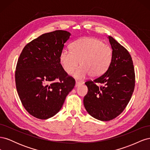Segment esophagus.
<instances>
[{
    "label": "esophagus",
    "instance_id": "1",
    "mask_svg": "<svg viewBox=\"0 0 150 150\" xmlns=\"http://www.w3.org/2000/svg\"><path fill=\"white\" fill-rule=\"evenodd\" d=\"M82 84H83V83H82V82H79V81H76V85H75V86H76V87H77V86H79L81 85Z\"/></svg>",
    "mask_w": 150,
    "mask_h": 150
}]
</instances>
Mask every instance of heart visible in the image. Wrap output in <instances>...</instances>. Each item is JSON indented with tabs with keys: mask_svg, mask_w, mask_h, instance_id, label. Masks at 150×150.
I'll return each instance as SVG.
<instances>
[{
	"mask_svg": "<svg viewBox=\"0 0 150 150\" xmlns=\"http://www.w3.org/2000/svg\"><path fill=\"white\" fill-rule=\"evenodd\" d=\"M112 59L111 47L92 38L75 40L71 44V51L64 49L59 55V61L67 74H71L80 64L81 66L74 74L79 79L89 74L93 78L101 76L108 70Z\"/></svg>",
	"mask_w": 150,
	"mask_h": 150,
	"instance_id": "1",
	"label": "heart"
}]
</instances>
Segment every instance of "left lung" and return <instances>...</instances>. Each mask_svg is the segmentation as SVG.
Wrapping results in <instances>:
<instances>
[{
    "mask_svg": "<svg viewBox=\"0 0 150 150\" xmlns=\"http://www.w3.org/2000/svg\"><path fill=\"white\" fill-rule=\"evenodd\" d=\"M108 39L112 49L111 65L105 73L85 83L88 91L83 100L89 114L103 121L115 119L124 111L135 86L133 62L128 50L111 36Z\"/></svg>",
    "mask_w": 150,
    "mask_h": 150,
    "instance_id": "obj_1",
    "label": "left lung"
}]
</instances>
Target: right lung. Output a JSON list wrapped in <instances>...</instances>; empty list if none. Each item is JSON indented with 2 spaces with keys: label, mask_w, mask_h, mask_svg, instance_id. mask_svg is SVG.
I'll return each instance as SVG.
<instances>
[{
  "label": "right lung",
  "mask_w": 150,
  "mask_h": 150,
  "mask_svg": "<svg viewBox=\"0 0 150 150\" xmlns=\"http://www.w3.org/2000/svg\"><path fill=\"white\" fill-rule=\"evenodd\" d=\"M71 34L58 30L42 34L24 47L15 72L21 101L30 115L46 120L60 111L75 86L59 61V55Z\"/></svg>",
  "instance_id": "1"
}]
</instances>
